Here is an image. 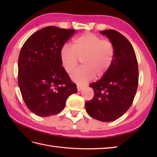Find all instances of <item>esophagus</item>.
<instances>
[{"label": "esophagus", "instance_id": "obj_1", "mask_svg": "<svg viewBox=\"0 0 157 157\" xmlns=\"http://www.w3.org/2000/svg\"><path fill=\"white\" fill-rule=\"evenodd\" d=\"M84 88V86H82V85H78L77 86V88H78V91H80L82 90Z\"/></svg>", "mask_w": 157, "mask_h": 157}]
</instances>
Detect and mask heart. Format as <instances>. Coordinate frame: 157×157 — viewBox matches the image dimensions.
Returning <instances> with one entry per match:
<instances>
[{"instance_id":"heart-1","label":"heart","mask_w":157,"mask_h":157,"mask_svg":"<svg viewBox=\"0 0 157 157\" xmlns=\"http://www.w3.org/2000/svg\"><path fill=\"white\" fill-rule=\"evenodd\" d=\"M60 59L66 73H71L82 60L83 67L73 73L71 78L78 84H85L96 75L104 76L115 58V46L108 39L88 32L73 40L71 46H63Z\"/></svg>"}]
</instances>
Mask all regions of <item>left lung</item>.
Listing matches in <instances>:
<instances>
[{
    "instance_id": "obj_1",
    "label": "left lung",
    "mask_w": 157,
    "mask_h": 157,
    "mask_svg": "<svg viewBox=\"0 0 157 157\" xmlns=\"http://www.w3.org/2000/svg\"><path fill=\"white\" fill-rule=\"evenodd\" d=\"M115 46V58L111 68L102 78L89 86L94 97L86 102L92 117L109 122L117 119L132 106L138 86V65L131 43L113 29L101 32Z\"/></svg>"
}]
</instances>
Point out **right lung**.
I'll return each instance as SVG.
<instances>
[{"label":"right lung","mask_w":157,"mask_h":157,"mask_svg":"<svg viewBox=\"0 0 157 157\" xmlns=\"http://www.w3.org/2000/svg\"><path fill=\"white\" fill-rule=\"evenodd\" d=\"M75 30L48 26L28 38L18 59V85L28 108L39 117L56 115L78 92L62 67L60 51Z\"/></svg>","instance_id":"1"}]
</instances>
